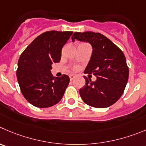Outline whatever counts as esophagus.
Returning <instances> with one entry per match:
<instances>
[{
  "instance_id": "34e87169",
  "label": "esophagus",
  "mask_w": 146,
  "mask_h": 146,
  "mask_svg": "<svg viewBox=\"0 0 146 146\" xmlns=\"http://www.w3.org/2000/svg\"><path fill=\"white\" fill-rule=\"evenodd\" d=\"M74 78H75V76L73 75V74H70V75H69V79H70V80H73Z\"/></svg>"
}]
</instances>
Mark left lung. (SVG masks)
I'll list each match as a JSON object with an SVG mask.
<instances>
[{"mask_svg":"<svg viewBox=\"0 0 146 146\" xmlns=\"http://www.w3.org/2000/svg\"><path fill=\"white\" fill-rule=\"evenodd\" d=\"M72 41L89 42L92 53L84 73L93 74L95 82L84 77L86 84L80 90L82 100L88 105L105 108L115 103L127 84L129 69L123 51L102 34L92 31L75 32Z\"/></svg>","mask_w":146,"mask_h":146,"instance_id":"obj_1","label":"left lung"}]
</instances>
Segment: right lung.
Listing matches in <instances>:
<instances>
[{
    "instance_id": "1",
    "label": "right lung",
    "mask_w": 146,
    "mask_h": 146,
    "mask_svg": "<svg viewBox=\"0 0 146 146\" xmlns=\"http://www.w3.org/2000/svg\"><path fill=\"white\" fill-rule=\"evenodd\" d=\"M72 31H46L35 38L21 55L16 71L21 91L26 100L40 108L57 104L64 96L69 77H54L52 64L60 62L62 49Z\"/></svg>"
}]
</instances>
